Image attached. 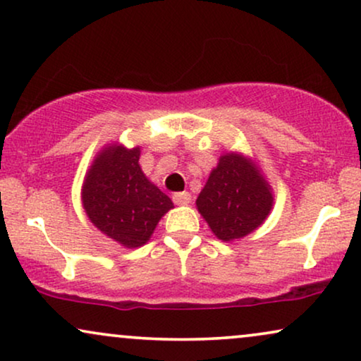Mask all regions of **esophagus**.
<instances>
[{
  "instance_id": "1",
  "label": "esophagus",
  "mask_w": 361,
  "mask_h": 361,
  "mask_svg": "<svg viewBox=\"0 0 361 361\" xmlns=\"http://www.w3.org/2000/svg\"><path fill=\"white\" fill-rule=\"evenodd\" d=\"M173 201H175V204H188L191 203V195L188 191H180V193H175L173 195Z\"/></svg>"
}]
</instances>
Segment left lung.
I'll use <instances>...</instances> for the list:
<instances>
[{
    "label": "left lung",
    "instance_id": "obj_1",
    "mask_svg": "<svg viewBox=\"0 0 361 361\" xmlns=\"http://www.w3.org/2000/svg\"><path fill=\"white\" fill-rule=\"evenodd\" d=\"M266 180L246 158L226 153L211 171L196 206L221 241H233L262 224L272 208Z\"/></svg>",
    "mask_w": 361,
    "mask_h": 361
}]
</instances>
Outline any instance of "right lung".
<instances>
[{"label": "right lung", "instance_id": "right-lung-1", "mask_svg": "<svg viewBox=\"0 0 361 361\" xmlns=\"http://www.w3.org/2000/svg\"><path fill=\"white\" fill-rule=\"evenodd\" d=\"M138 158L140 148H107L95 158L82 188L89 219L127 247L145 244L161 216L173 208L171 200L143 175Z\"/></svg>", "mask_w": 361, "mask_h": 361}]
</instances>
